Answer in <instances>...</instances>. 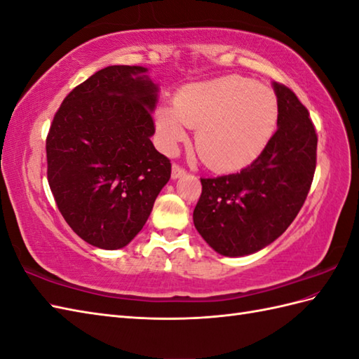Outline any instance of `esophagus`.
I'll list each match as a JSON object with an SVG mask.
<instances>
[{
    "instance_id": "obj_1",
    "label": "esophagus",
    "mask_w": 359,
    "mask_h": 359,
    "mask_svg": "<svg viewBox=\"0 0 359 359\" xmlns=\"http://www.w3.org/2000/svg\"><path fill=\"white\" fill-rule=\"evenodd\" d=\"M185 170L184 168H180L179 165H172V170H171V179L172 180H175V179H179V177H182V175H185Z\"/></svg>"
}]
</instances>
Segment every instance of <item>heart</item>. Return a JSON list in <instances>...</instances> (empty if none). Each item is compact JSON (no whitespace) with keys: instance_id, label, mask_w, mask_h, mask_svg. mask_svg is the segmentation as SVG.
<instances>
[{"instance_id":"heart-1","label":"heart","mask_w":359,"mask_h":359,"mask_svg":"<svg viewBox=\"0 0 359 359\" xmlns=\"http://www.w3.org/2000/svg\"><path fill=\"white\" fill-rule=\"evenodd\" d=\"M279 106L271 89L228 75L182 88L156 111L157 142L168 154L197 128L196 148L212 170L233 171L262 154L276 131Z\"/></svg>"}]
</instances>
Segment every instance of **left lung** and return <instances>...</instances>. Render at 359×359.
I'll use <instances>...</instances> for the list:
<instances>
[{
	"label": "left lung",
	"mask_w": 359,
	"mask_h": 359,
	"mask_svg": "<svg viewBox=\"0 0 359 359\" xmlns=\"http://www.w3.org/2000/svg\"><path fill=\"white\" fill-rule=\"evenodd\" d=\"M278 131L241 172L201 179L193 220L216 253L239 257L270 245L302 208L316 168L315 126L293 90L273 81Z\"/></svg>",
	"instance_id": "8db88e82"
}]
</instances>
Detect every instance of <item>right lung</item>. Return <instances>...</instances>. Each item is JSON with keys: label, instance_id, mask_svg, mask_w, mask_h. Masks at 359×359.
Here are the masks:
<instances>
[{"label": "right lung", "instance_id": "obj_1", "mask_svg": "<svg viewBox=\"0 0 359 359\" xmlns=\"http://www.w3.org/2000/svg\"><path fill=\"white\" fill-rule=\"evenodd\" d=\"M158 85L143 66H108L67 95L46 139L57 207L83 241L126 247L171 177L154 148Z\"/></svg>", "mask_w": 359, "mask_h": 359}]
</instances>
